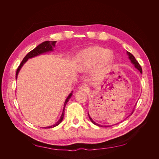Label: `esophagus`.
<instances>
[{
  "mask_svg": "<svg viewBox=\"0 0 159 159\" xmlns=\"http://www.w3.org/2000/svg\"><path fill=\"white\" fill-rule=\"evenodd\" d=\"M80 89L81 90H82V91H88L89 89V87L87 85H82L80 88Z\"/></svg>",
  "mask_w": 159,
  "mask_h": 159,
  "instance_id": "esophagus-1",
  "label": "esophagus"
}]
</instances>
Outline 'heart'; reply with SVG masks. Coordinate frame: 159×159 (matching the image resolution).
Returning <instances> with one entry per match:
<instances>
[{"mask_svg": "<svg viewBox=\"0 0 159 159\" xmlns=\"http://www.w3.org/2000/svg\"><path fill=\"white\" fill-rule=\"evenodd\" d=\"M113 60L111 50L100 46H89L80 51L75 56V69L84 72L91 68L95 72H100L107 68Z\"/></svg>", "mask_w": 159, "mask_h": 159, "instance_id": "heart-1", "label": "heart"}]
</instances>
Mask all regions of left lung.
Wrapping results in <instances>:
<instances>
[{"label": "left lung", "mask_w": 159, "mask_h": 159, "mask_svg": "<svg viewBox=\"0 0 159 159\" xmlns=\"http://www.w3.org/2000/svg\"><path fill=\"white\" fill-rule=\"evenodd\" d=\"M127 55H128V56H129V60H131V63L134 65V66L135 67V68H137L139 71L141 72V73L142 74L143 73V71H142V68H141V66L139 65V64L138 63V61L136 60V59H135V57H134V56L133 55V54H131V53L130 52H127ZM134 111V110H133ZM133 111L131 112V113L129 115V116L130 115H131L132 114H133ZM88 115H89V119H90V121L92 122L94 125H98V126H101V127H103V126H102V125H99V124H98V123H96L92 119V118H91V117H90V115H89V113H88ZM104 127H109V126H104Z\"/></svg>", "instance_id": "obj_1"}]
</instances>
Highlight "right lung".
Wrapping results in <instances>:
<instances>
[{
    "label": "right lung",
    "instance_id": "add662e5",
    "mask_svg": "<svg viewBox=\"0 0 159 159\" xmlns=\"http://www.w3.org/2000/svg\"><path fill=\"white\" fill-rule=\"evenodd\" d=\"M56 41H45L44 42L41 43L40 44L38 45V46H36L34 49L32 50V51H30L28 54L24 57V59L22 60V62L20 63V66H18V68L16 70V80L17 79V77H18V74L19 73V71H20V69L22 68V66L25 64V62L30 58H32V57H34L35 56H39L40 54H44V53H46V52H52L54 50V48L55 47L56 45ZM72 92L73 91H71V93H70V95L68 96V98H66V101H65V103H64V109H63V111H62L61 115L60 117V119L57 121L54 125H53L51 126H48V127H43V128H53L54 127L57 125H58L62 121V120L64 119V110H65V107H66V105L67 104V103L68 102L69 99L71 98V97L72 96Z\"/></svg>",
    "mask_w": 159,
    "mask_h": 159
}]
</instances>
